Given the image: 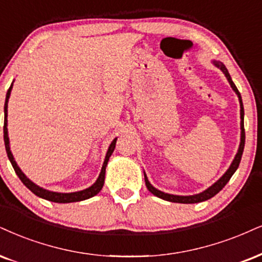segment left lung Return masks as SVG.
Returning <instances> with one entry per match:
<instances>
[{
	"label": "left lung",
	"mask_w": 262,
	"mask_h": 262,
	"mask_svg": "<svg viewBox=\"0 0 262 262\" xmlns=\"http://www.w3.org/2000/svg\"><path fill=\"white\" fill-rule=\"evenodd\" d=\"M212 64H214L216 68H219V69H220L221 72L225 74L226 79H227L228 82H230L232 90H233V91L235 92V95L238 96V99H239V104H241V143H239V148H238L237 154H235L234 159L231 163L230 167H228L227 171H226L224 175H222L220 179L216 181L214 185H211V186L209 187V188H206L205 190H203V192L198 193V194H193V195H176V194H170V193L161 192V190L157 189L154 186H151V183L149 182V180H148L146 172H144V171H143L144 181H146V186H147L148 190H149L151 194H154L156 196H158V198L167 200V202L181 203V204H194V203L205 202V200L212 198V196L217 194V193L220 192V190L224 188L226 185H227V182H228V181H230L231 177L233 176V173L235 172V170L238 169V166H239V163H241V159H242V154H243V150H244V143H245L244 108H243V102H242V96H241L239 91H238L237 87H235L234 82L232 81L230 73H228L227 68L225 67V64L222 63V62H220V60H212Z\"/></svg>",
	"instance_id": "8db88e82"
}]
</instances>
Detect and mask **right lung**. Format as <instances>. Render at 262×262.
Returning a JSON list of instances; mask_svg holds the SVG:
<instances>
[{"label": "right lung", "mask_w": 262, "mask_h": 262, "mask_svg": "<svg viewBox=\"0 0 262 262\" xmlns=\"http://www.w3.org/2000/svg\"><path fill=\"white\" fill-rule=\"evenodd\" d=\"M14 82V80H13ZM13 82L11 87L8 89L7 95H6V102H5V125H3V140H5V146H6V151H7L8 159L11 161L13 169H14L15 173H17L19 179L25 186L28 187L29 189L31 190L34 194H36L40 198H43L46 200H50V202H54V203H74V202H81V200H86L89 198H92L96 194H98L101 192V189L103 188V185H104V179H105V167L106 164H108V160L111 156L113 154V151L115 149V144H116V140L118 138H114L113 142L109 146L108 150H106L105 154V159L103 161L102 165V170L99 172L98 179L96 180V182L93 183L92 186H90L89 188L79 190V192H72V193H59V192H52V190H48L42 188V187L37 186L36 183L32 182L31 180H29L25 173L20 170V167L18 166L17 161L14 160V157H13L12 151H11V147H9V137H8V128H7V115H8V99L9 96H11V91L13 89Z\"/></svg>", "instance_id": "add662e5"}]
</instances>
